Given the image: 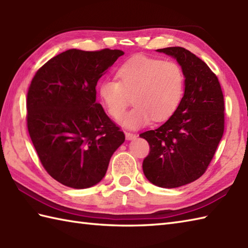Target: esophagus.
Returning <instances> with one entry per match:
<instances>
[{"label":"esophagus","instance_id":"1","mask_svg":"<svg viewBox=\"0 0 248 248\" xmlns=\"http://www.w3.org/2000/svg\"><path fill=\"white\" fill-rule=\"evenodd\" d=\"M124 134H125V139L127 140H133L136 138V134L132 133V132H128V131H124Z\"/></svg>","mask_w":248,"mask_h":248}]
</instances>
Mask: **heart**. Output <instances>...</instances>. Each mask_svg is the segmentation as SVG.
I'll return each mask as SVG.
<instances>
[{
  "label": "heart",
  "instance_id": "b5f03b06",
  "mask_svg": "<svg viewBox=\"0 0 248 248\" xmlns=\"http://www.w3.org/2000/svg\"><path fill=\"white\" fill-rule=\"evenodd\" d=\"M116 76L118 81L104 80L98 93L114 119L123 116L132 96L134 107L120 120L124 127L138 129L152 119L164 121L181 102L184 73L176 62L136 55L124 62Z\"/></svg>",
  "mask_w": 248,
  "mask_h": 248
}]
</instances>
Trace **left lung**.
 <instances>
[{
  "label": "left lung",
  "mask_w": 248,
  "mask_h": 248,
  "mask_svg": "<svg viewBox=\"0 0 248 248\" xmlns=\"http://www.w3.org/2000/svg\"><path fill=\"white\" fill-rule=\"evenodd\" d=\"M157 51L180 64L186 89L164 124L140 134L150 147L143 170L155 186L173 188L197 180L211 163L224 134V94L217 75L192 52L181 46Z\"/></svg>",
  "instance_id": "1"
}]
</instances>
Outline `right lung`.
<instances>
[{
    "instance_id": "right-lung-1",
    "label": "right lung",
    "mask_w": 248,
    "mask_h": 248,
    "mask_svg": "<svg viewBox=\"0 0 248 248\" xmlns=\"http://www.w3.org/2000/svg\"><path fill=\"white\" fill-rule=\"evenodd\" d=\"M124 55L120 50H67L41 66L26 98V124L44 168L72 188L102 180L120 128L96 101L97 82Z\"/></svg>"
}]
</instances>
